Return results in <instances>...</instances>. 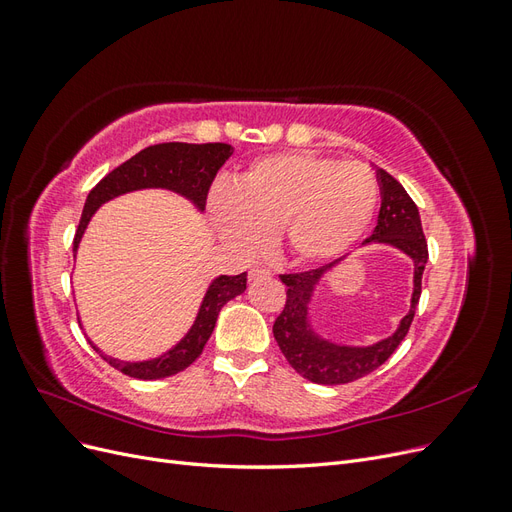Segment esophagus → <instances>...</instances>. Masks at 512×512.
<instances>
[{"label":"esophagus","mask_w":512,"mask_h":512,"mask_svg":"<svg viewBox=\"0 0 512 512\" xmlns=\"http://www.w3.org/2000/svg\"><path fill=\"white\" fill-rule=\"evenodd\" d=\"M269 277H271V271L262 269V267H254V269H250V273H247V280H250V282L269 280Z\"/></svg>","instance_id":"34e87169"}]
</instances>
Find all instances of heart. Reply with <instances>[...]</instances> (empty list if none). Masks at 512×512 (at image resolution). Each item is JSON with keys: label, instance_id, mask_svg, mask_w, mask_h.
I'll return each instance as SVG.
<instances>
[{"label": "heart", "instance_id": "obj_1", "mask_svg": "<svg viewBox=\"0 0 512 512\" xmlns=\"http://www.w3.org/2000/svg\"><path fill=\"white\" fill-rule=\"evenodd\" d=\"M378 181L359 162L314 153H273L247 166L237 185H215L209 220L220 239L256 252L269 232H282L301 262H327L363 237L378 205Z\"/></svg>", "mask_w": 512, "mask_h": 512}]
</instances>
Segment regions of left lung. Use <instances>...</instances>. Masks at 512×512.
Instances as JSON below:
<instances>
[{
	"label": "left lung",
	"mask_w": 512,
	"mask_h": 512,
	"mask_svg": "<svg viewBox=\"0 0 512 512\" xmlns=\"http://www.w3.org/2000/svg\"><path fill=\"white\" fill-rule=\"evenodd\" d=\"M376 175L380 183L382 207L378 213V224L374 232H371V237L363 241V245H391L412 260L414 288L410 299V312L401 318L393 335L380 339L376 344H333L329 339L318 335L312 329V324H309V303H312L314 290L320 284L324 273L331 271L339 260L303 273L280 275L288 290L282 314L273 322V337L292 369L316 384H348L378 369L397 350V346L404 342L414 320L418 299H421L423 271L429 258L421 215H418L414 200L408 196L404 185L382 168L376 170Z\"/></svg>",
	"instance_id": "1"
}]
</instances>
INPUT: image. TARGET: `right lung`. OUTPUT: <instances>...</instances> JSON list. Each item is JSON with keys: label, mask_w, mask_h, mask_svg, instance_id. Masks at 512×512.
Here are the masks:
<instances>
[{"label": "right lung", "mask_w": 512, "mask_h": 512, "mask_svg": "<svg viewBox=\"0 0 512 512\" xmlns=\"http://www.w3.org/2000/svg\"><path fill=\"white\" fill-rule=\"evenodd\" d=\"M232 156V147L226 143H205V145H192V143H162L151 145L143 151H138L134 158L123 162L115 170H111L94 190L89 192L79 228L74 235V254L79 250V243L85 235V228L94 213L121 194H128L134 190H147V188H162L177 192L194 203L198 211H205L207 205V192L211 183L218 175V170L224 162ZM247 273L241 275H220L209 284L203 303L198 307L196 320L190 331L183 335L181 342L166 350L158 359L149 361H119L113 356L102 354L98 346L89 339L96 352L102 354V359L108 361L119 369L121 374L138 380H160L175 376L185 367H190L200 352H203L207 339L211 337L215 322H218L220 309L230 301L239 297L245 290Z\"/></svg>", "instance_id": "1"}]
</instances>
